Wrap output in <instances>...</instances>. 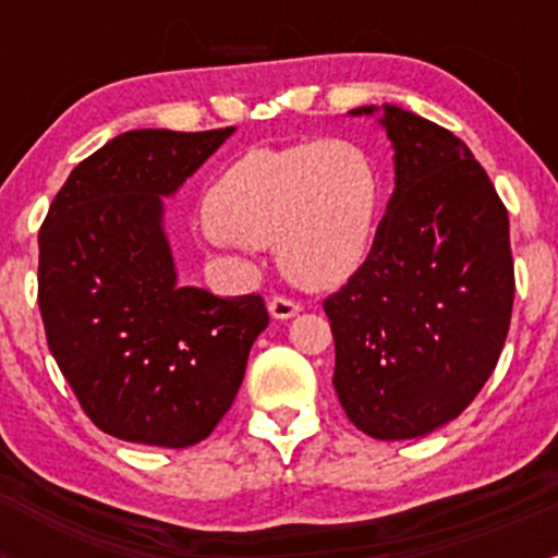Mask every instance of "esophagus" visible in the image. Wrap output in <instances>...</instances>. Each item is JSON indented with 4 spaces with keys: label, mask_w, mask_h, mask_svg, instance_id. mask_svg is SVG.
Returning <instances> with one entry per match:
<instances>
[{
    "label": "esophagus",
    "mask_w": 558,
    "mask_h": 558,
    "mask_svg": "<svg viewBox=\"0 0 558 558\" xmlns=\"http://www.w3.org/2000/svg\"><path fill=\"white\" fill-rule=\"evenodd\" d=\"M267 311L275 320H289L300 313V305H296L294 300H286V296H272V300L267 302Z\"/></svg>",
    "instance_id": "34e87169"
}]
</instances>
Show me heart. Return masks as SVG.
<instances>
[{"label":"heart","mask_w":558,"mask_h":558,"mask_svg":"<svg viewBox=\"0 0 558 558\" xmlns=\"http://www.w3.org/2000/svg\"><path fill=\"white\" fill-rule=\"evenodd\" d=\"M380 207V170L351 140L247 150L205 194L218 243L275 245L294 286L345 283L367 256Z\"/></svg>","instance_id":"heart-1"}]
</instances>
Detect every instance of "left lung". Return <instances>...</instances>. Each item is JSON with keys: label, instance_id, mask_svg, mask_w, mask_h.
I'll return each instance as SVG.
<instances>
[{"label": "left lung", "instance_id": "8db88e82", "mask_svg": "<svg viewBox=\"0 0 558 558\" xmlns=\"http://www.w3.org/2000/svg\"><path fill=\"white\" fill-rule=\"evenodd\" d=\"M378 118L393 194L367 262L324 302L342 410L375 440H413L453 421L497 367L513 313L502 199L448 129L397 105Z\"/></svg>", "mask_w": 558, "mask_h": 558}]
</instances>
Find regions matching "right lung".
Returning a JSON list of instances; mask_svg holds the SVG:
<instances>
[{
	"label": "right lung",
	"mask_w": 558,
	"mask_h": 558,
	"mask_svg": "<svg viewBox=\"0 0 558 558\" xmlns=\"http://www.w3.org/2000/svg\"><path fill=\"white\" fill-rule=\"evenodd\" d=\"M232 134H118L72 170L39 229L48 348L88 418L118 440H205L269 324L262 296L178 283L165 232V199Z\"/></svg>",
	"instance_id": "1"
}]
</instances>
